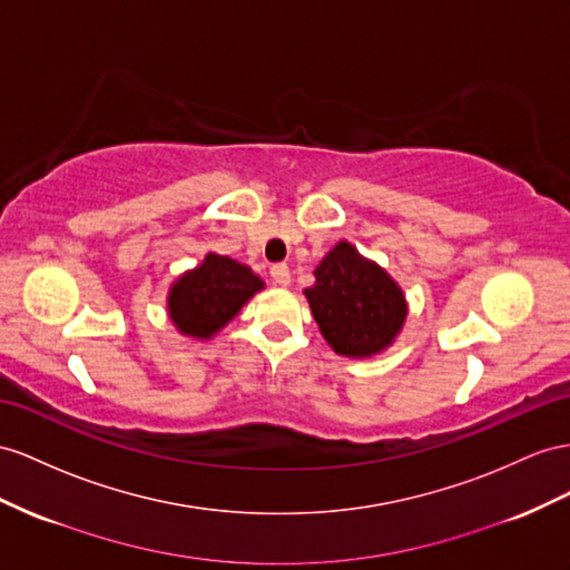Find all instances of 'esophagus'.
Wrapping results in <instances>:
<instances>
[{
    "label": "esophagus",
    "instance_id": "34e87169",
    "mask_svg": "<svg viewBox=\"0 0 570 570\" xmlns=\"http://www.w3.org/2000/svg\"><path fill=\"white\" fill-rule=\"evenodd\" d=\"M269 274H272L274 284H279V286H288L291 284V269L286 265H274L269 269Z\"/></svg>",
    "mask_w": 570,
    "mask_h": 570
}]
</instances>
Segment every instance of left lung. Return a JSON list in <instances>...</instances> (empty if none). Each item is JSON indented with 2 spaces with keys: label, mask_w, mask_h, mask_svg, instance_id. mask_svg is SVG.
Masks as SVG:
<instances>
[{
  "label": "left lung",
  "mask_w": 570,
  "mask_h": 570,
  "mask_svg": "<svg viewBox=\"0 0 570 570\" xmlns=\"http://www.w3.org/2000/svg\"><path fill=\"white\" fill-rule=\"evenodd\" d=\"M303 294L325 342L348 358L385 352L406 320V301L397 282L346 240L323 257L315 284Z\"/></svg>",
  "instance_id": "obj_1"
}]
</instances>
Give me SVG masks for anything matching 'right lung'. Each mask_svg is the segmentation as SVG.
I'll list each match as a JSON object with an SVG mask.
<instances>
[{"mask_svg":"<svg viewBox=\"0 0 570 570\" xmlns=\"http://www.w3.org/2000/svg\"><path fill=\"white\" fill-rule=\"evenodd\" d=\"M265 282L240 262L209 253L168 291V315L187 337L209 340L240 313Z\"/></svg>","mask_w":570,"mask_h":570,"instance_id":"add662e5","label":"right lung"}]
</instances>
